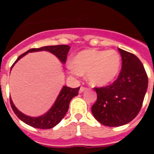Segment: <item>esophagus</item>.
Segmentation results:
<instances>
[{"instance_id": "1", "label": "esophagus", "mask_w": 154, "mask_h": 154, "mask_svg": "<svg viewBox=\"0 0 154 154\" xmlns=\"http://www.w3.org/2000/svg\"><path fill=\"white\" fill-rule=\"evenodd\" d=\"M87 88H86V87H80V90H79V92L80 93H82L83 91H85L87 90Z\"/></svg>"}]
</instances>
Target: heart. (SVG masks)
Segmentation results:
<instances>
[{"mask_svg":"<svg viewBox=\"0 0 154 154\" xmlns=\"http://www.w3.org/2000/svg\"><path fill=\"white\" fill-rule=\"evenodd\" d=\"M120 67L121 57L116 51L88 49L78 53L67 68L71 75L79 77L87 74L91 85L103 87L116 79Z\"/></svg>","mask_w":154,"mask_h":154,"instance_id":"obj_1","label":"heart"}]
</instances>
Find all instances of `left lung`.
Wrapping results in <instances>:
<instances>
[{"mask_svg":"<svg viewBox=\"0 0 154 154\" xmlns=\"http://www.w3.org/2000/svg\"><path fill=\"white\" fill-rule=\"evenodd\" d=\"M122 58L117 80L108 87L95 88L97 102L91 112L97 121L116 127L129 123L141 109L148 89V76L143 65L134 54L119 48Z\"/></svg>","mask_w":154,"mask_h":154,"instance_id":"8db88e82","label":"left lung"}]
</instances>
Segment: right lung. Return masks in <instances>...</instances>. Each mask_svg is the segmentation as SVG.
<instances>
[{
  "label": "right lung",
  "mask_w": 154,
  "mask_h": 154,
  "mask_svg": "<svg viewBox=\"0 0 154 154\" xmlns=\"http://www.w3.org/2000/svg\"><path fill=\"white\" fill-rule=\"evenodd\" d=\"M69 49H70V47L68 45H55V46H45V47L39 48H31L27 52H25V54H21L12 65L11 68L21 57H24L28 53L38 52V51L49 52L55 55L60 60L61 63L64 64L67 60V53ZM79 89L80 87L70 88V87L63 86L52 107L43 116H38V117H32V116H26L22 113L21 111H20L15 107L11 98V105L12 110L17 116V117L25 124L32 127L38 128V129H52L54 126L57 125L65 116L68 110L71 100L74 97L78 95Z\"/></svg>",
  "instance_id": "add662e5"
}]
</instances>
